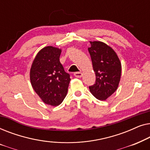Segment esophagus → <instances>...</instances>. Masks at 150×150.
I'll list each match as a JSON object with an SVG mask.
<instances>
[{"mask_svg": "<svg viewBox=\"0 0 150 150\" xmlns=\"http://www.w3.org/2000/svg\"><path fill=\"white\" fill-rule=\"evenodd\" d=\"M74 76L76 78H81L82 76H83V73L79 71V72H75L74 74Z\"/></svg>", "mask_w": 150, "mask_h": 150, "instance_id": "esophagus-1", "label": "esophagus"}]
</instances>
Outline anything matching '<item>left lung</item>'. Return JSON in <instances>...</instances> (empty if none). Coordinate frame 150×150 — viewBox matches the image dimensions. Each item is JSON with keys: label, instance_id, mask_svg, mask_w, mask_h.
<instances>
[{"label": "left lung", "instance_id": "8db88e82", "mask_svg": "<svg viewBox=\"0 0 150 150\" xmlns=\"http://www.w3.org/2000/svg\"><path fill=\"white\" fill-rule=\"evenodd\" d=\"M88 48L96 74L95 84L89 86L90 92L100 100H105L117 89L122 65L112 49L101 42H91Z\"/></svg>", "mask_w": 150, "mask_h": 150}]
</instances>
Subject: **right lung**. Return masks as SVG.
<instances>
[{
  "label": "right lung",
  "mask_w": 150,
  "mask_h": 150,
  "mask_svg": "<svg viewBox=\"0 0 150 150\" xmlns=\"http://www.w3.org/2000/svg\"><path fill=\"white\" fill-rule=\"evenodd\" d=\"M61 50L47 46L38 53L30 71L32 87L42 101L58 106L67 93L70 76L59 61Z\"/></svg>",
  "instance_id": "1"
}]
</instances>
